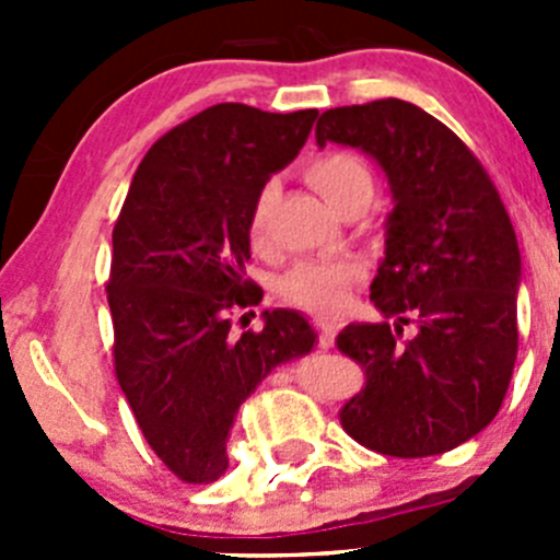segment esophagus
<instances>
[{
  "mask_svg": "<svg viewBox=\"0 0 560 560\" xmlns=\"http://www.w3.org/2000/svg\"><path fill=\"white\" fill-rule=\"evenodd\" d=\"M314 327L319 330V347H332V338H336L338 325L330 319H314Z\"/></svg>",
  "mask_w": 560,
  "mask_h": 560,
  "instance_id": "esophagus-1",
  "label": "esophagus"
}]
</instances>
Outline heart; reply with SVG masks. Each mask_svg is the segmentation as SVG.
<instances>
[{
	"instance_id": "1",
	"label": "heart",
	"mask_w": 560,
	"mask_h": 560,
	"mask_svg": "<svg viewBox=\"0 0 560 560\" xmlns=\"http://www.w3.org/2000/svg\"><path fill=\"white\" fill-rule=\"evenodd\" d=\"M306 180L325 197L330 208L341 206L358 191L371 195V175L358 156L347 151H327L306 165ZM276 186L262 184L254 195L246 219L248 244L257 252L268 248V219L273 208ZM360 279L354 262H303L279 281L281 301L314 314H332L343 303L349 287Z\"/></svg>"
}]
</instances>
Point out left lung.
Returning <instances> with one entry per match:
<instances>
[{
    "label": "left lung",
    "instance_id": "obj_1",
    "mask_svg": "<svg viewBox=\"0 0 560 560\" xmlns=\"http://www.w3.org/2000/svg\"><path fill=\"white\" fill-rule=\"evenodd\" d=\"M363 149L395 208L371 301L398 325H347L336 347L365 385L338 411L363 447L393 457L447 453L490 425L517 358L521 248L482 162L439 118L404 100L332 107L316 143ZM415 320L418 336L402 341Z\"/></svg>",
    "mask_w": 560,
    "mask_h": 560
}]
</instances>
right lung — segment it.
I'll use <instances>...</instances> for the list:
<instances>
[{"instance_id": "add662e5", "label": "right lung", "mask_w": 560, "mask_h": 560, "mask_svg": "<svg viewBox=\"0 0 560 560\" xmlns=\"http://www.w3.org/2000/svg\"><path fill=\"white\" fill-rule=\"evenodd\" d=\"M316 116L206 107L151 145L113 224V369L145 442L180 482L228 471L238 406L316 341L287 308L265 312L259 330H233L262 301L244 268L248 208L295 160Z\"/></svg>"}]
</instances>
